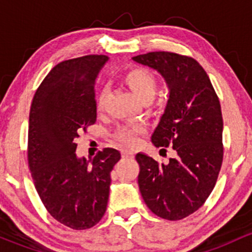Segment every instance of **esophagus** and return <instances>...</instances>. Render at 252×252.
<instances>
[{
    "mask_svg": "<svg viewBox=\"0 0 252 252\" xmlns=\"http://www.w3.org/2000/svg\"><path fill=\"white\" fill-rule=\"evenodd\" d=\"M122 156H123L124 158H133L134 152L130 151V150H123V151H122Z\"/></svg>",
    "mask_w": 252,
    "mask_h": 252,
    "instance_id": "esophagus-1",
    "label": "esophagus"
}]
</instances>
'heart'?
<instances>
[{
	"label": "heart",
	"instance_id": "heart-1",
	"mask_svg": "<svg viewBox=\"0 0 252 252\" xmlns=\"http://www.w3.org/2000/svg\"><path fill=\"white\" fill-rule=\"evenodd\" d=\"M123 81L141 101L151 100L154 97L157 83L156 78L149 70L144 69V68H133L123 75ZM103 101H105V95L101 94L97 100L98 110L103 107ZM141 131L142 126L139 124L123 126L117 131L116 139L123 144L135 145L136 140H138V135Z\"/></svg>",
	"mask_w": 252,
	"mask_h": 252
}]
</instances>
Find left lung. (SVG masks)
Segmentation results:
<instances>
[{"mask_svg":"<svg viewBox=\"0 0 252 252\" xmlns=\"http://www.w3.org/2000/svg\"><path fill=\"white\" fill-rule=\"evenodd\" d=\"M133 61L156 70L166 81L168 101L151 141L156 147L171 145L177 154L164 164L139 152V189L155 215L183 220L204 205L222 166L220 100L194 58L161 51L135 56Z\"/></svg>","mask_w":252,"mask_h":252,"instance_id":"obj_1","label":"left lung"}]
</instances>
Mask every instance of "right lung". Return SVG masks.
Masks as SVG:
<instances>
[{"instance_id": "obj_1", "label": "right lung", "mask_w": 252, "mask_h": 252, "mask_svg": "<svg viewBox=\"0 0 252 252\" xmlns=\"http://www.w3.org/2000/svg\"><path fill=\"white\" fill-rule=\"evenodd\" d=\"M107 56L90 55L58 63L32 98L28 159L35 188L55 220L72 229H88L107 208L111 171L121 159L116 149L94 158L75 154L81 130L96 122V78Z\"/></svg>"}]
</instances>
